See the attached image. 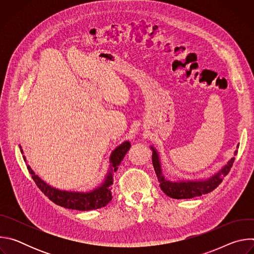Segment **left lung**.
Returning a JSON list of instances; mask_svg holds the SVG:
<instances>
[{
  "mask_svg": "<svg viewBox=\"0 0 254 254\" xmlns=\"http://www.w3.org/2000/svg\"><path fill=\"white\" fill-rule=\"evenodd\" d=\"M152 150V161L158 180L160 181V187L167 196L174 199H191L212 192L214 189L219 186V184L222 182L223 178L230 172L231 167L235 160V158L233 157L219 173H217L208 180L191 181V182H170V181L165 180L164 176L162 175L160 160L157 152L153 147ZM237 152L238 151H235L234 156L237 155Z\"/></svg>",
  "mask_w": 254,
  "mask_h": 254,
  "instance_id": "left-lung-1",
  "label": "left lung"
}]
</instances>
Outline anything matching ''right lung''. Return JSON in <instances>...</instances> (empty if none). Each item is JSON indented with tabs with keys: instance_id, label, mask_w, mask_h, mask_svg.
Instances as JSON below:
<instances>
[{
	"instance_id": "1",
	"label": "right lung",
	"mask_w": 254,
	"mask_h": 254,
	"mask_svg": "<svg viewBox=\"0 0 254 254\" xmlns=\"http://www.w3.org/2000/svg\"><path fill=\"white\" fill-rule=\"evenodd\" d=\"M130 148V143L125 141L120 147H118L111 156L112 170L108 173L104 183L97 189L88 192V193H75V192H67L54 189L53 187L47 185L44 181H42L37 175H35L30 166H27L29 173L32 175V179L37 185V187L48 197L53 203L64 208L78 210V211H88L99 209L106 206L113 199L110 186L113 184V170L116 172L121 165V162L124 160L126 154ZM21 149V147H20ZM23 154V150H21ZM26 161V158L23 157Z\"/></svg>"
}]
</instances>
